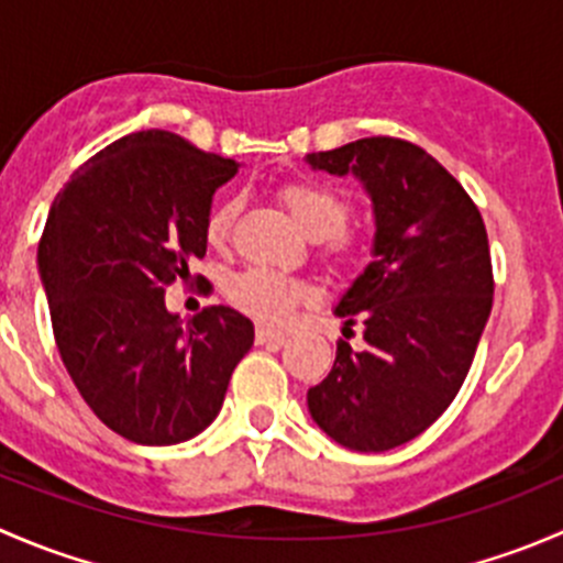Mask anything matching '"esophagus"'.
Here are the masks:
<instances>
[{"label": "esophagus", "instance_id": "1", "mask_svg": "<svg viewBox=\"0 0 563 563\" xmlns=\"http://www.w3.org/2000/svg\"><path fill=\"white\" fill-rule=\"evenodd\" d=\"M288 334L283 332V329H269V327H258L255 329V343L258 345H283L286 343Z\"/></svg>", "mask_w": 563, "mask_h": 563}]
</instances>
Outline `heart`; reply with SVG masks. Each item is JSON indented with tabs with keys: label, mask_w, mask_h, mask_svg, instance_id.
<instances>
[{
	"label": "heart",
	"mask_w": 563,
	"mask_h": 563,
	"mask_svg": "<svg viewBox=\"0 0 563 563\" xmlns=\"http://www.w3.org/2000/svg\"><path fill=\"white\" fill-rule=\"evenodd\" d=\"M280 201L294 218V223L318 242L321 255L332 266H351L360 258L362 242L356 231L345 225L349 220V198L334 187L321 181L297 179L280 187ZM236 201H223L209 212L207 240L220 247L229 242L236 220ZM231 305L255 321L280 323L294 313L302 299H308V286L297 277H288L275 269H245L236 272L225 286Z\"/></svg>",
	"instance_id": "obj_1"
}]
</instances>
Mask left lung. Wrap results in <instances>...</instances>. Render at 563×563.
<instances>
[{"label":"left lung","instance_id":"obj_1","mask_svg":"<svg viewBox=\"0 0 563 563\" xmlns=\"http://www.w3.org/2000/svg\"><path fill=\"white\" fill-rule=\"evenodd\" d=\"M305 161L354 174L373 201V261L334 313L343 334L310 417L354 452H387L417 439L450 408L474 362L493 308L487 231L463 185L422 146L389 135L351 141Z\"/></svg>","mask_w":563,"mask_h":563}]
</instances>
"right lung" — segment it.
Segmentation results:
<instances>
[{
    "mask_svg": "<svg viewBox=\"0 0 563 563\" xmlns=\"http://www.w3.org/2000/svg\"><path fill=\"white\" fill-rule=\"evenodd\" d=\"M240 163L168 130L113 141L51 203L37 247L56 349L87 406L122 439L181 444L220 413L253 323L225 305L166 308L207 253L212 196Z\"/></svg>",
    "mask_w": 563,
    "mask_h": 563,
    "instance_id": "right-lung-1",
    "label": "right lung"
}]
</instances>
